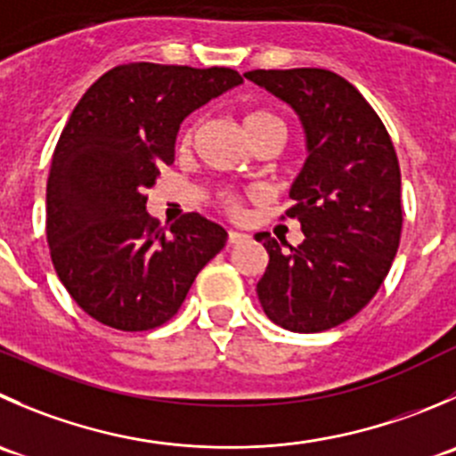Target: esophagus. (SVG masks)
Here are the masks:
<instances>
[{
  "mask_svg": "<svg viewBox=\"0 0 456 456\" xmlns=\"http://www.w3.org/2000/svg\"><path fill=\"white\" fill-rule=\"evenodd\" d=\"M245 238H247V233H242V232H233V229H229V232H227L229 245H236V242L245 240Z\"/></svg>",
  "mask_w": 456,
  "mask_h": 456,
  "instance_id": "obj_1",
  "label": "esophagus"
}]
</instances>
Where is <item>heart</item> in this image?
Masks as SVG:
<instances>
[{
    "label": "heart",
    "mask_w": 456,
    "mask_h": 456,
    "mask_svg": "<svg viewBox=\"0 0 456 456\" xmlns=\"http://www.w3.org/2000/svg\"><path fill=\"white\" fill-rule=\"evenodd\" d=\"M242 125H245V131L247 135H249L251 142H254L256 138H260V135H278V138H282V122L273 116L272 110L249 109L245 116H242ZM193 135H196V125L191 122V125L184 126L183 134H180V147L187 149L189 144L193 142ZM218 202L224 211H229V214H238V211H240V198H238L236 193L220 191Z\"/></svg>",
    "instance_id": "b5f03b06"
}]
</instances>
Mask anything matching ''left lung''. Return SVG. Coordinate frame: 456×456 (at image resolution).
<instances>
[{"instance_id": "8db88e82", "label": "left lung", "mask_w": 456, "mask_h": 456, "mask_svg": "<svg viewBox=\"0 0 456 456\" xmlns=\"http://www.w3.org/2000/svg\"><path fill=\"white\" fill-rule=\"evenodd\" d=\"M298 113L307 162L291 184L305 240L289 251L267 232L269 254L256 285L269 321L291 331L331 330L361 312L386 281L401 242V169L377 110L346 77L325 69L249 70Z\"/></svg>"}]
</instances>
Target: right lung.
Here are the masks:
<instances>
[{"label": "right lung", "mask_w": 456, "mask_h": 456, "mask_svg": "<svg viewBox=\"0 0 456 456\" xmlns=\"http://www.w3.org/2000/svg\"><path fill=\"white\" fill-rule=\"evenodd\" d=\"M240 82L223 66L131 61L102 75L70 113L46 183V238L61 285L102 325H165L227 242L200 214L165 233L147 214V189L174 162L180 122Z\"/></svg>", "instance_id": "1"}]
</instances>
